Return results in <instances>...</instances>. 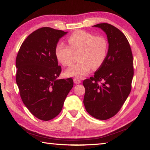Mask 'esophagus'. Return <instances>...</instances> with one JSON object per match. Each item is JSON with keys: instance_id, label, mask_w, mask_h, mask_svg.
Listing matches in <instances>:
<instances>
[{"instance_id": "34e87169", "label": "esophagus", "mask_w": 150, "mask_h": 150, "mask_svg": "<svg viewBox=\"0 0 150 150\" xmlns=\"http://www.w3.org/2000/svg\"><path fill=\"white\" fill-rule=\"evenodd\" d=\"M73 82H74L75 84H79V83H81V81L78 79L77 78H75L74 79H73Z\"/></svg>"}]
</instances>
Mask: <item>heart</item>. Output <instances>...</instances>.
Segmentation results:
<instances>
[{
  "instance_id": "heart-1",
  "label": "heart",
  "mask_w": 150,
  "mask_h": 150,
  "mask_svg": "<svg viewBox=\"0 0 150 150\" xmlns=\"http://www.w3.org/2000/svg\"><path fill=\"white\" fill-rule=\"evenodd\" d=\"M68 42L69 46L59 42L55 48V57L63 66L69 65L73 54L80 52L78 56L79 62L65 71L67 77L82 78L90 72L91 68L98 69L105 62L108 52V42L105 38L77 30L69 35Z\"/></svg>"
}]
</instances>
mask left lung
<instances>
[{
	"label": "left lung",
	"mask_w": 150,
	"mask_h": 150,
	"mask_svg": "<svg viewBox=\"0 0 150 150\" xmlns=\"http://www.w3.org/2000/svg\"><path fill=\"white\" fill-rule=\"evenodd\" d=\"M93 27L105 32L108 50L105 62L94 77L83 82L85 88L83 103L90 115L107 120L120 110L130 93L133 56L128 40L120 30L107 23Z\"/></svg>",
	"instance_id": "8db88e82"
}]
</instances>
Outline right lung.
Here are the masks:
<instances>
[{
	"label": "right lung",
	"mask_w": 150,
	"mask_h": 150,
	"mask_svg": "<svg viewBox=\"0 0 150 150\" xmlns=\"http://www.w3.org/2000/svg\"><path fill=\"white\" fill-rule=\"evenodd\" d=\"M67 32L44 27L33 32L22 43L16 60V81L25 106L42 120L54 118L62 111L73 86L71 78L57 79L55 48Z\"/></svg>",
	"instance_id": "add662e5"
}]
</instances>
